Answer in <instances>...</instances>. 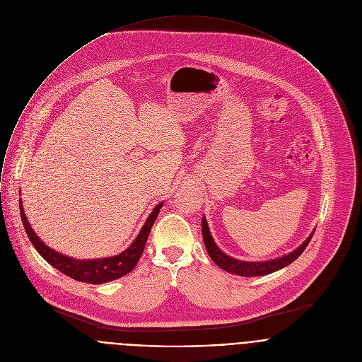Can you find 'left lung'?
I'll return each mask as SVG.
<instances>
[{
    "mask_svg": "<svg viewBox=\"0 0 362 362\" xmlns=\"http://www.w3.org/2000/svg\"><path fill=\"white\" fill-rule=\"evenodd\" d=\"M313 233L315 232H312V235L298 248H295L292 252H289L284 257L268 259V261H241V259H236L233 257H229L216 245L214 238L211 236L209 226L206 223L205 216L202 218V236H204V243L208 250V254L211 255V258L214 259V262L218 267H221L222 269H225L230 274H236L240 276H262V275H268L271 272H275V271L289 265L303 252V250L308 247L309 241L312 239Z\"/></svg>",
    "mask_w": 362,
    "mask_h": 362,
    "instance_id": "1",
    "label": "left lung"
}]
</instances>
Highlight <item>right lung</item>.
I'll use <instances>...</instances> for the list:
<instances>
[{"mask_svg": "<svg viewBox=\"0 0 362 362\" xmlns=\"http://www.w3.org/2000/svg\"><path fill=\"white\" fill-rule=\"evenodd\" d=\"M163 206V202L154 206L153 212L148 215L147 221L144 222L141 230L139 232L137 238L134 241L124 250L121 254L114 255V257H107V258H94V259H78V258H71L67 257L49 245H46L43 241L40 240L33 229L30 228L26 215L23 212V205L22 201L19 199V211H21V219L23 223V228L26 230V235L29 238L36 251L56 269L63 272L64 275L80 281V282H87V284H105L114 279H118L121 276H124L129 274L137 264L140 255L143 254L144 245L147 238L150 235L151 226L156 222L158 212Z\"/></svg>", "mask_w": 362, "mask_h": 362, "instance_id": "obj_1", "label": "right lung"}]
</instances>
